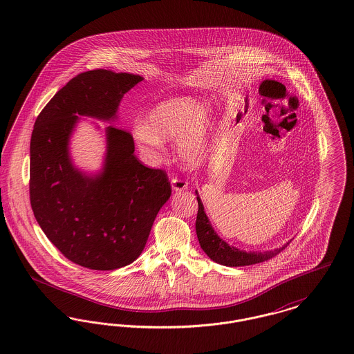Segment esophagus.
<instances>
[{
    "instance_id": "esophagus-1",
    "label": "esophagus",
    "mask_w": 354,
    "mask_h": 354,
    "mask_svg": "<svg viewBox=\"0 0 354 354\" xmlns=\"http://www.w3.org/2000/svg\"><path fill=\"white\" fill-rule=\"evenodd\" d=\"M171 185H172V189L174 191H183L188 188V182L183 180V179H178V178H174L171 180Z\"/></svg>"
}]
</instances>
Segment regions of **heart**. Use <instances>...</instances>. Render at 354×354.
<instances>
[{
	"label": "heart",
	"mask_w": 354,
	"mask_h": 354,
	"mask_svg": "<svg viewBox=\"0 0 354 354\" xmlns=\"http://www.w3.org/2000/svg\"><path fill=\"white\" fill-rule=\"evenodd\" d=\"M209 107L195 97H175L156 104L149 122L139 120L133 127L136 142L151 155H159L163 139H178V153L191 167L203 165L212 149L214 123L207 117Z\"/></svg>",
	"instance_id": "1"
}]
</instances>
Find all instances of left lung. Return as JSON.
Masks as SVG:
<instances>
[{"label":"left lung","mask_w":354,"mask_h":354,"mask_svg":"<svg viewBox=\"0 0 354 354\" xmlns=\"http://www.w3.org/2000/svg\"><path fill=\"white\" fill-rule=\"evenodd\" d=\"M195 194H196V199L199 204L196 224H195L198 240H199V244H201L203 251L215 263L221 264V266H227V267L252 266V264L263 263L266 260H270L272 257H274L277 253L286 250V245L290 243V241L286 243V245L281 248H276L273 251H264V252H261V251L260 252L259 251H248L247 252V251H241L236 247L230 245L227 241L220 239V236L215 232V230L211 225V221L208 220L205 212H204V207H203L198 191H195Z\"/></svg>","instance_id":"left-lung-1"}]
</instances>
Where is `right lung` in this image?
Returning <instances> with one entry per match:
<instances>
[{
  "instance_id": "1",
  "label": "right lung",
  "mask_w": 354,
  "mask_h": 354,
  "mask_svg": "<svg viewBox=\"0 0 354 354\" xmlns=\"http://www.w3.org/2000/svg\"><path fill=\"white\" fill-rule=\"evenodd\" d=\"M143 77L91 70L70 80L44 107L30 140V204L39 227L70 261L118 270L143 251L171 196L166 171L135 156L130 133L106 127V156L95 175L77 169L68 143L80 117L115 120L123 95Z\"/></svg>"
}]
</instances>
